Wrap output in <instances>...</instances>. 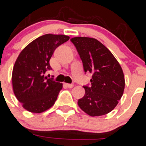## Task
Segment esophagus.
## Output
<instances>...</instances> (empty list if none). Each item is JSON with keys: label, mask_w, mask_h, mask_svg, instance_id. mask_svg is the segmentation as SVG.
Returning <instances> with one entry per match:
<instances>
[{"label": "esophagus", "mask_w": 146, "mask_h": 146, "mask_svg": "<svg viewBox=\"0 0 146 146\" xmlns=\"http://www.w3.org/2000/svg\"><path fill=\"white\" fill-rule=\"evenodd\" d=\"M65 85L66 86L68 87V88H73V86H74V84H65Z\"/></svg>", "instance_id": "esophagus-1"}]
</instances>
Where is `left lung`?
Returning <instances> with one entry per match:
<instances>
[{
	"label": "left lung",
	"mask_w": 146,
	"mask_h": 146,
	"mask_svg": "<svg viewBox=\"0 0 146 146\" xmlns=\"http://www.w3.org/2000/svg\"><path fill=\"white\" fill-rule=\"evenodd\" d=\"M83 62L85 73H92V85L84 86L85 95L78 99L80 108L92 117L104 115L117 105L125 89V76L112 53L94 38L70 39Z\"/></svg>",
	"instance_id": "8db88e82"
}]
</instances>
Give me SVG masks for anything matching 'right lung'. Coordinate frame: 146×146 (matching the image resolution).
Masks as SVG:
<instances>
[{
  "label": "right lung",
  "mask_w": 146,
  "mask_h": 146,
  "mask_svg": "<svg viewBox=\"0 0 146 146\" xmlns=\"http://www.w3.org/2000/svg\"><path fill=\"white\" fill-rule=\"evenodd\" d=\"M69 39L62 35H42L18 56L12 72V85L16 99L27 111L42 113L57 100L62 84L44 77V73L52 69L50 60L55 49Z\"/></svg>",
  "instance_id": "add662e5"
}]
</instances>
